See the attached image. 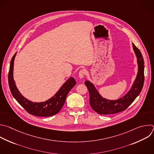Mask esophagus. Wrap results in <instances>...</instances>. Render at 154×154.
<instances>
[{
	"label": "esophagus",
	"instance_id": "1",
	"mask_svg": "<svg viewBox=\"0 0 154 154\" xmlns=\"http://www.w3.org/2000/svg\"><path fill=\"white\" fill-rule=\"evenodd\" d=\"M85 74V69H82L80 71L79 73V79H82L84 77Z\"/></svg>",
	"mask_w": 154,
	"mask_h": 154
}]
</instances>
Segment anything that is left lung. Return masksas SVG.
I'll return each instance as SVG.
<instances>
[{"mask_svg":"<svg viewBox=\"0 0 154 154\" xmlns=\"http://www.w3.org/2000/svg\"><path fill=\"white\" fill-rule=\"evenodd\" d=\"M133 49L137 59L138 72L129 91L117 100L103 98L97 90L94 85L89 80L85 83L89 92V103L91 108L98 114H111L122 112L128 108L141 92L144 84V60L140 51L132 43Z\"/></svg>","mask_w":154,"mask_h":154,"instance_id":"obj_1","label":"left lung"}]
</instances>
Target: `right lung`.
I'll list each match as a JSON object with an SVG mask.
<instances>
[{"label": "right lung", "instance_id": "add662e5", "mask_svg": "<svg viewBox=\"0 0 154 154\" xmlns=\"http://www.w3.org/2000/svg\"><path fill=\"white\" fill-rule=\"evenodd\" d=\"M17 53L13 56L8 73V83L11 92L18 103L30 114L38 117H49L57 114L65 104L66 96L70 90L76 85L73 77L68 79L56 94L42 102H33L23 97L17 89L14 78V62Z\"/></svg>", "mask_w": 154, "mask_h": 154}]
</instances>
